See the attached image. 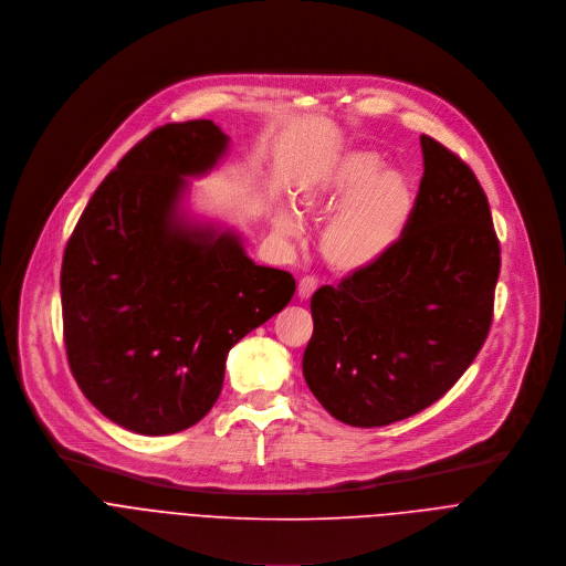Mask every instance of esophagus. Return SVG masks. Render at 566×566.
I'll list each match as a JSON object with an SVG mask.
<instances>
[{
    "instance_id": "obj_1",
    "label": "esophagus",
    "mask_w": 566,
    "mask_h": 566,
    "mask_svg": "<svg viewBox=\"0 0 566 566\" xmlns=\"http://www.w3.org/2000/svg\"><path fill=\"white\" fill-rule=\"evenodd\" d=\"M316 287H318V281H316L314 276H303V279L298 281V298H301V301H307V298L314 294Z\"/></svg>"
}]
</instances>
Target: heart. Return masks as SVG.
Listing matches in <instances>:
<instances>
[{"label": "heart", "instance_id": "heart-1", "mask_svg": "<svg viewBox=\"0 0 566 566\" xmlns=\"http://www.w3.org/2000/svg\"><path fill=\"white\" fill-rule=\"evenodd\" d=\"M379 154L355 149L334 158L303 191L312 213L334 211L318 239L325 263L336 272L375 265L403 234L412 213V187L399 171H384ZM276 230L292 239L301 222L294 211H279Z\"/></svg>", "mask_w": 566, "mask_h": 566}]
</instances>
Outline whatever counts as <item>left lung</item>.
<instances>
[{
	"mask_svg": "<svg viewBox=\"0 0 566 566\" xmlns=\"http://www.w3.org/2000/svg\"><path fill=\"white\" fill-rule=\"evenodd\" d=\"M423 176L399 241L375 265L312 294L303 355L312 395L338 421L377 428L441 399L482 350L500 241L473 169L421 136Z\"/></svg>",
	"mask_w": 566,
	"mask_h": 566,
	"instance_id": "obj_1",
	"label": "left lung"
}]
</instances>
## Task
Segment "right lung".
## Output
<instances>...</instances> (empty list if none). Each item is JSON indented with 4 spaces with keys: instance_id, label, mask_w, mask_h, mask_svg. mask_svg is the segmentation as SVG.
<instances>
[{
    "instance_id": "right-lung-1",
    "label": "right lung",
    "mask_w": 566,
    "mask_h": 566,
    "mask_svg": "<svg viewBox=\"0 0 566 566\" xmlns=\"http://www.w3.org/2000/svg\"><path fill=\"white\" fill-rule=\"evenodd\" d=\"M228 149L211 120L171 123L132 147L84 207L62 259L69 368L84 397L138 434H171L216 403L234 344L294 296L290 272L241 241L189 228L182 176Z\"/></svg>"
}]
</instances>
